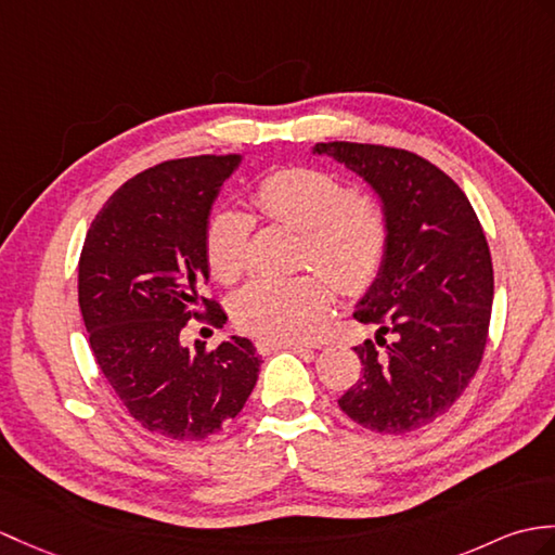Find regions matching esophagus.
Returning <instances> with one entry per match:
<instances>
[{
    "mask_svg": "<svg viewBox=\"0 0 555 555\" xmlns=\"http://www.w3.org/2000/svg\"><path fill=\"white\" fill-rule=\"evenodd\" d=\"M257 352L260 354H269L274 350H293V352H312V347L309 345H302V343H293V340H264L260 338L255 343Z\"/></svg>",
    "mask_w": 555,
    "mask_h": 555,
    "instance_id": "esophagus-1",
    "label": "esophagus"
}]
</instances>
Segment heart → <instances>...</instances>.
Listing matches in <instances>:
<instances>
[{
	"label": "heart",
	"mask_w": 555,
	"mask_h": 555,
	"mask_svg": "<svg viewBox=\"0 0 555 555\" xmlns=\"http://www.w3.org/2000/svg\"><path fill=\"white\" fill-rule=\"evenodd\" d=\"M253 203L267 219L302 231V260L336 279L343 291H362L378 276L390 243L385 205L354 193L345 179L317 167H279L257 179ZM250 222L238 210H217L205 227L210 274L231 283L248 264ZM336 283L326 274L255 279L231 300L234 324L264 340H302L333 302Z\"/></svg>",
	"instance_id": "obj_1"
}]
</instances>
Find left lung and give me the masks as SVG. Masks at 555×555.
<instances>
[{"label": "left lung", "instance_id": "obj_1", "mask_svg": "<svg viewBox=\"0 0 555 555\" xmlns=\"http://www.w3.org/2000/svg\"><path fill=\"white\" fill-rule=\"evenodd\" d=\"M326 153L364 177L390 219L385 262L354 319L376 343L354 352L362 378L338 404L383 435L414 433L452 406L482 362L494 298L492 255L470 201L416 153L328 141Z\"/></svg>", "mask_w": 555, "mask_h": 555}]
</instances>
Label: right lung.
I'll return each mask as SVG.
<instances>
[{"label":"right lung","instance_id":"1","mask_svg":"<svg viewBox=\"0 0 555 555\" xmlns=\"http://www.w3.org/2000/svg\"><path fill=\"white\" fill-rule=\"evenodd\" d=\"M241 156L165 160L113 193L87 231L77 298L103 376L146 430L198 442L238 416L260 357L248 338L182 345L189 319L227 321L201 288L205 227ZM203 311L209 314L201 318Z\"/></svg>","mask_w":555,"mask_h":555}]
</instances>
